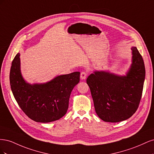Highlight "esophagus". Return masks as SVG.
<instances>
[{
  "label": "esophagus",
  "mask_w": 154,
  "mask_h": 154,
  "mask_svg": "<svg viewBox=\"0 0 154 154\" xmlns=\"http://www.w3.org/2000/svg\"><path fill=\"white\" fill-rule=\"evenodd\" d=\"M87 72H82L81 74H80L81 80H85L86 78H87Z\"/></svg>",
  "instance_id": "1"
}]
</instances>
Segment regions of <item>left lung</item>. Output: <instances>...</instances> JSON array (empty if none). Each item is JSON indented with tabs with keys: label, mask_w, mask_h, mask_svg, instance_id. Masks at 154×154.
<instances>
[{
	"label": "left lung",
	"mask_w": 154,
	"mask_h": 154,
	"mask_svg": "<svg viewBox=\"0 0 154 154\" xmlns=\"http://www.w3.org/2000/svg\"><path fill=\"white\" fill-rule=\"evenodd\" d=\"M132 63L126 75L95 71L87 78L96 112L105 122L116 123L130 118L140 102L145 67L136 47H132Z\"/></svg>",
	"instance_id": "obj_1"
}]
</instances>
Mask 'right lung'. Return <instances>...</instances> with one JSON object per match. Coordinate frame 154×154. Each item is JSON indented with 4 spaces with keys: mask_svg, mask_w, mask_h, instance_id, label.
<instances>
[{
    "mask_svg": "<svg viewBox=\"0 0 154 154\" xmlns=\"http://www.w3.org/2000/svg\"><path fill=\"white\" fill-rule=\"evenodd\" d=\"M20 53L14 58L10 74L11 91L23 112L36 122L49 123L66 114L73 88L80 82V72L56 76L43 83L30 84L20 71Z\"/></svg>",
    "mask_w": 154,
    "mask_h": 154,
    "instance_id": "1",
    "label": "right lung"
}]
</instances>
